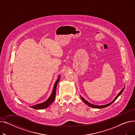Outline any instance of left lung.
<instances>
[{
  "mask_svg": "<svg viewBox=\"0 0 135 135\" xmlns=\"http://www.w3.org/2000/svg\"><path fill=\"white\" fill-rule=\"evenodd\" d=\"M124 89H125V87L121 90V91L120 92V93L118 94V95L115 97V98L114 99V100H113V101H112L111 102H110L109 103H108V104H105V105H94V104H91V103H89V102H88L87 101H86L85 100V99L84 98H83L81 96H80V97H81V100L83 101V102H85V103L86 104H88L89 107H93V108H98V109H100V108H105V107H108V106H109V105H110L111 104H112L113 102H114L117 99V98L121 95L122 94V93L123 92V91H124Z\"/></svg>",
  "mask_w": 135,
  "mask_h": 135,
  "instance_id": "left-lung-1",
  "label": "left lung"
}]
</instances>
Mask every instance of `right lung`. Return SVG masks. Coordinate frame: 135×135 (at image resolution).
Masks as SVG:
<instances>
[{"label": "right lung", "mask_w": 135, "mask_h": 135, "mask_svg": "<svg viewBox=\"0 0 135 135\" xmlns=\"http://www.w3.org/2000/svg\"><path fill=\"white\" fill-rule=\"evenodd\" d=\"M60 75L58 77V79H57V80L56 81L55 85H54V86L53 88V90H52V93L51 95V96H50V97L47 99V100L43 102V103H41L40 104H38L36 105H34L33 106H31V107L35 109H44L47 108V107L50 105L54 101L55 98V96H56V88H57V84L60 81Z\"/></svg>", "instance_id": "obj_1"}]
</instances>
